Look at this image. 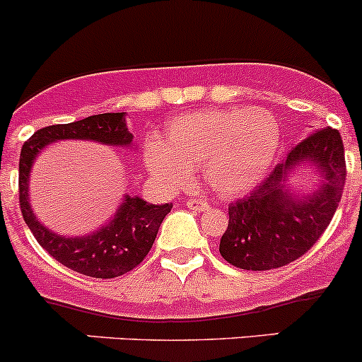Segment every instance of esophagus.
Returning <instances> with one entry per match:
<instances>
[{
  "label": "esophagus",
  "instance_id": "1",
  "mask_svg": "<svg viewBox=\"0 0 362 362\" xmlns=\"http://www.w3.org/2000/svg\"><path fill=\"white\" fill-rule=\"evenodd\" d=\"M185 206H187L189 210H192V212H205V210H209V203L203 202V199H189L187 203H185Z\"/></svg>",
  "mask_w": 362,
  "mask_h": 362
}]
</instances>
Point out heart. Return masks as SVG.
I'll return each instance as SVG.
<instances>
[{"label":"heart","mask_w":362,"mask_h":362,"mask_svg":"<svg viewBox=\"0 0 362 362\" xmlns=\"http://www.w3.org/2000/svg\"><path fill=\"white\" fill-rule=\"evenodd\" d=\"M281 129L269 111L230 107L177 117L166 143L152 138L145 164L168 189L189 187L194 170L223 198H237L259 184L274 164Z\"/></svg>","instance_id":"obj_1"}]
</instances>
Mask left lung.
Here are the masks:
<instances>
[{"label": "left lung", "instance_id": "1", "mask_svg": "<svg viewBox=\"0 0 362 362\" xmlns=\"http://www.w3.org/2000/svg\"><path fill=\"white\" fill-rule=\"evenodd\" d=\"M313 173L317 184L303 193L293 182ZM345 148L336 129L322 127L297 143L283 163L244 199L228 206L219 252L244 270H270L300 258L325 231L345 185Z\"/></svg>", "mask_w": 362, "mask_h": 362}]
</instances>
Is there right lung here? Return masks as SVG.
Instances as JSON below:
<instances>
[{"label":"right lung","instance_id":"obj_1","mask_svg":"<svg viewBox=\"0 0 362 362\" xmlns=\"http://www.w3.org/2000/svg\"><path fill=\"white\" fill-rule=\"evenodd\" d=\"M127 113H103L63 125H49L35 132L23 145L19 159L21 212L38 244L54 259L79 274L111 279L125 274L145 259L157 237L160 223L173 205H153L139 196L125 194L110 221L88 235H59L49 230L30 203V177L42 150L56 141H93L99 145L132 148L134 136L129 132Z\"/></svg>","mask_w":362,"mask_h":362}]
</instances>
